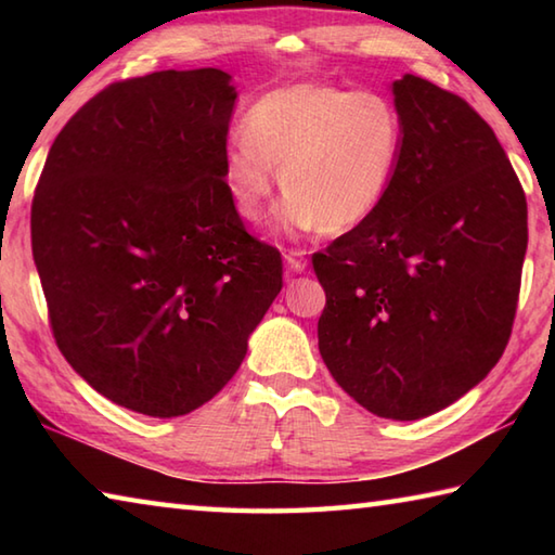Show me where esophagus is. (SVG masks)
<instances>
[{"label":"esophagus","instance_id":"obj_1","mask_svg":"<svg viewBox=\"0 0 555 555\" xmlns=\"http://www.w3.org/2000/svg\"><path fill=\"white\" fill-rule=\"evenodd\" d=\"M284 259H286V267L291 271H305V269H308V253H305V250H288L284 255Z\"/></svg>","mask_w":555,"mask_h":555}]
</instances>
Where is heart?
Wrapping results in <instances>:
<instances>
[{"mask_svg": "<svg viewBox=\"0 0 555 555\" xmlns=\"http://www.w3.org/2000/svg\"><path fill=\"white\" fill-rule=\"evenodd\" d=\"M403 138V119L386 95L293 82L247 109L243 140L223 150L219 179L245 221H262L281 181V229L346 233L384 203Z\"/></svg>", "mask_w": 555, "mask_h": 555, "instance_id": "b5f03b06", "label": "heart"}]
</instances>
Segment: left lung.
Listing matches in <instances>:
<instances>
[{
  "label": "left lung",
  "mask_w": 555,
  "mask_h": 555,
  "mask_svg": "<svg viewBox=\"0 0 555 555\" xmlns=\"http://www.w3.org/2000/svg\"><path fill=\"white\" fill-rule=\"evenodd\" d=\"M403 157L374 215L312 255L336 384L386 420L455 403L503 356L527 250V199L496 133L434 82H393Z\"/></svg>",
  "instance_id": "left-lung-1"
}]
</instances>
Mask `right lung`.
<instances>
[{
    "mask_svg": "<svg viewBox=\"0 0 555 555\" xmlns=\"http://www.w3.org/2000/svg\"><path fill=\"white\" fill-rule=\"evenodd\" d=\"M235 104L219 68L98 92L54 138L30 207L59 350L112 403L179 417L238 372L284 286L219 179Z\"/></svg>",
    "mask_w": 555,
    "mask_h": 555,
    "instance_id": "obj_1",
    "label": "right lung"
}]
</instances>
